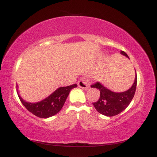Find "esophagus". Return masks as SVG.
<instances>
[{"instance_id":"obj_1","label":"esophagus","mask_w":157,"mask_h":157,"mask_svg":"<svg viewBox=\"0 0 157 157\" xmlns=\"http://www.w3.org/2000/svg\"><path fill=\"white\" fill-rule=\"evenodd\" d=\"M78 84L79 87H80V88L82 89H87L89 87V84L87 83V82L84 80V79H80V80L78 82Z\"/></svg>"}]
</instances>
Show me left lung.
<instances>
[{
  "label": "left lung",
  "mask_w": 157,
  "mask_h": 157,
  "mask_svg": "<svg viewBox=\"0 0 157 157\" xmlns=\"http://www.w3.org/2000/svg\"><path fill=\"white\" fill-rule=\"evenodd\" d=\"M121 54L129 57L125 52L121 50ZM137 84V75L132 86L129 90L122 92L115 93L105 88L100 82H95L91 85L92 88L100 90V98L97 102H94V107L98 112L107 116H113L122 112L128 107L134 96Z\"/></svg>",
  "instance_id": "left-lung-1"
}]
</instances>
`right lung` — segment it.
<instances>
[{
    "mask_svg": "<svg viewBox=\"0 0 157 157\" xmlns=\"http://www.w3.org/2000/svg\"><path fill=\"white\" fill-rule=\"evenodd\" d=\"M77 86L76 84H73L68 86L60 87L46 99L36 103L25 102L18 95L23 106L30 112L39 118H46L55 115L62 109L69 92Z\"/></svg>",
    "mask_w": 157,
    "mask_h": 157,
    "instance_id": "add662e5",
    "label": "right lung"
}]
</instances>
